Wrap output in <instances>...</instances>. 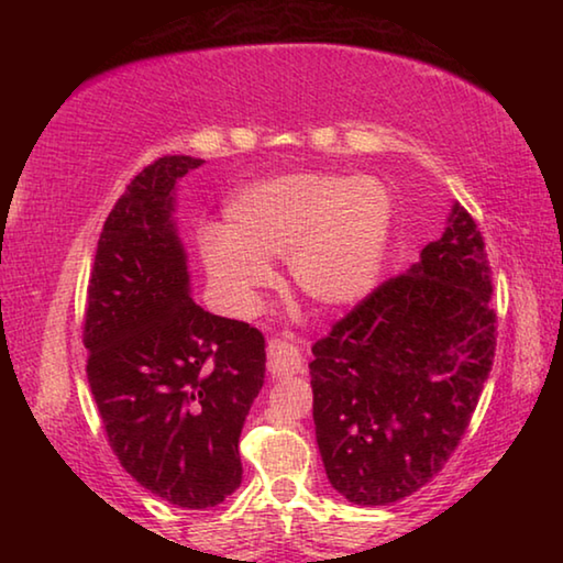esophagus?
I'll return each mask as SVG.
<instances>
[{
    "instance_id": "34e87169",
    "label": "esophagus",
    "mask_w": 563,
    "mask_h": 563,
    "mask_svg": "<svg viewBox=\"0 0 563 563\" xmlns=\"http://www.w3.org/2000/svg\"><path fill=\"white\" fill-rule=\"evenodd\" d=\"M302 355L298 345L288 340H271L268 345V373L273 377H290L300 373Z\"/></svg>"
}]
</instances>
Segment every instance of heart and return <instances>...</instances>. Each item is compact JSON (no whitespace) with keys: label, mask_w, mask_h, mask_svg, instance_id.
I'll return each instance as SVG.
<instances>
[{"label":"heart","mask_w":563,"mask_h":563,"mask_svg":"<svg viewBox=\"0 0 563 563\" xmlns=\"http://www.w3.org/2000/svg\"><path fill=\"white\" fill-rule=\"evenodd\" d=\"M395 201L369 176L298 170L255 180L228 201L225 225L198 233L218 298L233 316H255L275 283L271 258L322 308H347L373 290L393 231Z\"/></svg>","instance_id":"heart-1"}]
</instances>
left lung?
I'll return each instance as SVG.
<instances>
[{"label":"left lung","mask_w":563,"mask_h":563,"mask_svg":"<svg viewBox=\"0 0 563 563\" xmlns=\"http://www.w3.org/2000/svg\"><path fill=\"white\" fill-rule=\"evenodd\" d=\"M484 238L454 203L440 241L312 345L316 437L328 479L360 507L422 489L470 427L497 350Z\"/></svg>","instance_id":"left-lung-1"}]
</instances>
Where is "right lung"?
Wrapping results in <instances>:
<instances>
[{
	"mask_svg": "<svg viewBox=\"0 0 563 563\" xmlns=\"http://www.w3.org/2000/svg\"><path fill=\"white\" fill-rule=\"evenodd\" d=\"M203 161L148 164L111 208L84 312L87 377L113 454L141 487L208 509L241 487L238 440L265 379V338L190 298L174 188Z\"/></svg>",
	"mask_w": 563,
	"mask_h": 563,
	"instance_id": "add662e5",
	"label": "right lung"
}]
</instances>
